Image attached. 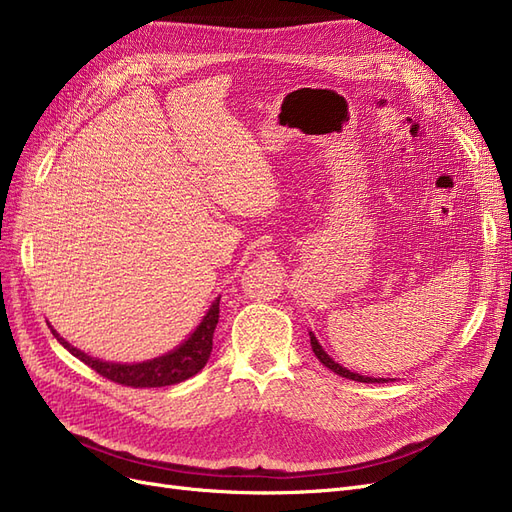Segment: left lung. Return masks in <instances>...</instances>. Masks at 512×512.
Listing matches in <instances>:
<instances>
[{"label": "left lung", "mask_w": 512, "mask_h": 512, "mask_svg": "<svg viewBox=\"0 0 512 512\" xmlns=\"http://www.w3.org/2000/svg\"><path fill=\"white\" fill-rule=\"evenodd\" d=\"M309 342H312V350H314V354L318 356V361H320L324 367H329L331 371H335L337 376L348 378V380H356V382H389V380H384V378H367V376H361V374H354V371H350V369L342 367L339 363H335V361L331 359V356L322 350V346L318 344V339H316L314 333H309Z\"/></svg>", "instance_id": "8db88e82"}]
</instances>
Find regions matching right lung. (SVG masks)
Masks as SVG:
<instances>
[{"label": "right lung", "instance_id": "obj_1", "mask_svg": "<svg viewBox=\"0 0 512 512\" xmlns=\"http://www.w3.org/2000/svg\"><path fill=\"white\" fill-rule=\"evenodd\" d=\"M218 318H220V297L213 301L203 322L198 324L196 331L185 339L179 348L158 356V359L132 363V365L94 359V356H89L79 348L70 346L64 337H59L57 331L53 329L51 331L61 346H64L68 352H72L76 359L83 361L94 371H98L102 378L123 386H132V389H153V386H170V384L188 380L207 365L211 348H213V331H215V324H218Z\"/></svg>", "mask_w": 512, "mask_h": 512}]
</instances>
